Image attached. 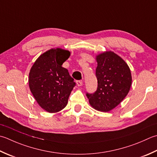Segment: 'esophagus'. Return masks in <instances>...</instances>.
Segmentation results:
<instances>
[{
	"instance_id": "34e87169",
	"label": "esophagus",
	"mask_w": 157,
	"mask_h": 157,
	"mask_svg": "<svg viewBox=\"0 0 157 157\" xmlns=\"http://www.w3.org/2000/svg\"><path fill=\"white\" fill-rule=\"evenodd\" d=\"M76 84L78 86H82V84H83V82H82V81H77Z\"/></svg>"
}]
</instances>
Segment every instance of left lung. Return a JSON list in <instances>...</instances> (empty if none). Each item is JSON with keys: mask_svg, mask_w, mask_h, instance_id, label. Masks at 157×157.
Segmentation results:
<instances>
[{"mask_svg": "<svg viewBox=\"0 0 157 157\" xmlns=\"http://www.w3.org/2000/svg\"><path fill=\"white\" fill-rule=\"evenodd\" d=\"M98 82L97 90L86 93L90 105L100 112H107L118 105L130 90L131 70L125 61L112 51L96 56Z\"/></svg>", "mask_w": 157, "mask_h": 157, "instance_id": "8db88e82", "label": "left lung"}]
</instances>
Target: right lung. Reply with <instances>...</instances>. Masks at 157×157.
Listing matches in <instances>:
<instances>
[{
  "instance_id": "obj_1",
  "label": "right lung",
  "mask_w": 157,
  "mask_h": 157,
  "mask_svg": "<svg viewBox=\"0 0 157 157\" xmlns=\"http://www.w3.org/2000/svg\"><path fill=\"white\" fill-rule=\"evenodd\" d=\"M70 54L61 48L51 49L42 54L30 69V90L46 112L56 113L64 109L75 86L68 70L62 67Z\"/></svg>"
}]
</instances>
